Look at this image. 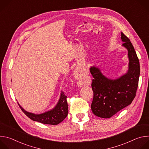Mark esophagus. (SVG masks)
Masks as SVG:
<instances>
[{"label":"esophagus","instance_id":"esophagus-1","mask_svg":"<svg viewBox=\"0 0 149 149\" xmlns=\"http://www.w3.org/2000/svg\"><path fill=\"white\" fill-rule=\"evenodd\" d=\"M74 76L76 77H78V79H79V77L78 76V72H77V71H75V72H74ZM78 78H77V79H78Z\"/></svg>","mask_w":149,"mask_h":149}]
</instances>
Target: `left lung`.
<instances>
[{
    "mask_svg": "<svg viewBox=\"0 0 149 149\" xmlns=\"http://www.w3.org/2000/svg\"><path fill=\"white\" fill-rule=\"evenodd\" d=\"M123 46L128 50L129 70L124 75L116 79L105 77L99 68H90L94 79L91 87L94 93L91 105L94 115L101 118L111 117L119 111L131 104L136 97L140 76V63L130 40L123 32Z\"/></svg>",
    "mask_w": 149,
    "mask_h": 149,
    "instance_id": "left-lung-1",
    "label": "left lung"
}]
</instances>
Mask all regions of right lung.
Segmentation results:
<instances>
[{
    "label": "right lung",
    "mask_w": 149,
    "mask_h": 149,
    "mask_svg": "<svg viewBox=\"0 0 149 149\" xmlns=\"http://www.w3.org/2000/svg\"><path fill=\"white\" fill-rule=\"evenodd\" d=\"M67 97L63 92L61 91L60 98L55 107L50 111L40 114H35L27 112L21 107L18 102L17 104L25 115L33 121L45 124L57 125L64 120L68 115V107Z\"/></svg>",
    "instance_id": "1"
}]
</instances>
